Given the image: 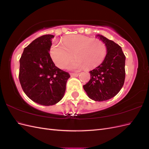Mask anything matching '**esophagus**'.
I'll return each mask as SVG.
<instances>
[{"mask_svg":"<svg viewBox=\"0 0 149 149\" xmlns=\"http://www.w3.org/2000/svg\"><path fill=\"white\" fill-rule=\"evenodd\" d=\"M79 74V73H71L70 75L71 77H73V76H74V77H77V76H78Z\"/></svg>","mask_w":149,"mask_h":149,"instance_id":"esophagus-1","label":"esophagus"}]
</instances>
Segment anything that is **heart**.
<instances>
[{
    "label": "heart",
    "mask_w": 149,
    "mask_h": 149,
    "mask_svg": "<svg viewBox=\"0 0 149 149\" xmlns=\"http://www.w3.org/2000/svg\"><path fill=\"white\" fill-rule=\"evenodd\" d=\"M62 45L53 43L49 49L52 60L60 68H64L74 55L76 59L68 65L70 70L92 69L102 63L107 53L106 44L101 40L81 35L68 36Z\"/></svg>",
    "instance_id": "obj_1"
}]
</instances>
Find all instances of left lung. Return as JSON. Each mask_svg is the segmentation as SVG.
I'll return each mask as SVG.
<instances>
[{
	"label": "left lung",
	"instance_id": "left-lung-1",
	"mask_svg": "<svg viewBox=\"0 0 149 149\" xmlns=\"http://www.w3.org/2000/svg\"><path fill=\"white\" fill-rule=\"evenodd\" d=\"M97 36L106 44L107 55L100 66L89 71L91 79L83 88L90 99L103 101L114 97L123 88L125 56L119 45L102 35Z\"/></svg>",
	"mask_w": 149,
	"mask_h": 149
}]
</instances>
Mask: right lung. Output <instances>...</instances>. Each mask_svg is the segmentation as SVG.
I'll return each instance as SVG.
<instances>
[{
	"label": "right lung",
	"mask_w": 149,
	"mask_h": 149,
	"mask_svg": "<svg viewBox=\"0 0 149 149\" xmlns=\"http://www.w3.org/2000/svg\"><path fill=\"white\" fill-rule=\"evenodd\" d=\"M53 35L34 40L24 48L20 59L19 81L24 92L31 100L52 106L64 96L68 73L56 67L49 53Z\"/></svg>",
	"instance_id": "right-lung-1"
}]
</instances>
